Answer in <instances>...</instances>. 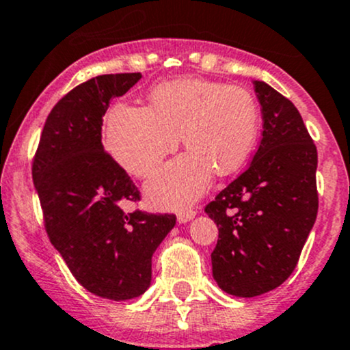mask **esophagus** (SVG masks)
Masks as SVG:
<instances>
[{
	"label": "esophagus",
	"instance_id": "34e87169",
	"mask_svg": "<svg viewBox=\"0 0 350 350\" xmlns=\"http://www.w3.org/2000/svg\"><path fill=\"white\" fill-rule=\"evenodd\" d=\"M194 216H196V211H194V209H191V208L189 209H183V211L178 213V221L179 223H187V221H191Z\"/></svg>",
	"mask_w": 350,
	"mask_h": 350
}]
</instances>
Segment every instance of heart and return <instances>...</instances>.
I'll use <instances>...</instances> for the list:
<instances>
[{
  "mask_svg": "<svg viewBox=\"0 0 350 350\" xmlns=\"http://www.w3.org/2000/svg\"><path fill=\"white\" fill-rule=\"evenodd\" d=\"M150 107L117 104L105 119V142L129 174L147 178L183 142L189 147L146 186L150 203L178 208L198 200L215 169L228 176L245 164L260 132V109L250 90L204 79L156 85Z\"/></svg>",
  "mask_w": 350,
  "mask_h": 350,
  "instance_id": "1",
  "label": "heart"
}]
</instances>
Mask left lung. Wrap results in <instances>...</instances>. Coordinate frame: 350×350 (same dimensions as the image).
<instances>
[{"label":"left lung","mask_w":350,"mask_h":350,"mask_svg":"<svg viewBox=\"0 0 350 350\" xmlns=\"http://www.w3.org/2000/svg\"><path fill=\"white\" fill-rule=\"evenodd\" d=\"M253 87L262 141L248 169L204 208L218 226L213 277L226 293L246 299L292 275L319 209L317 147L299 110L268 83Z\"/></svg>","instance_id":"1"}]
</instances>
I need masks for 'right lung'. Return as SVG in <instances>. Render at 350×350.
<instances>
[{"label":"right lung","mask_w":350,"mask_h":350,"mask_svg":"<svg viewBox=\"0 0 350 350\" xmlns=\"http://www.w3.org/2000/svg\"><path fill=\"white\" fill-rule=\"evenodd\" d=\"M141 77L98 75L70 90L46 117L31 167L51 245L83 288L117 301L149 288L154 252L176 224V215L124 211L141 193L102 146L110 102Z\"/></svg>","instance_id":"obj_1"}]
</instances>
